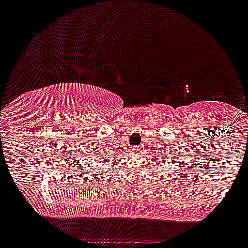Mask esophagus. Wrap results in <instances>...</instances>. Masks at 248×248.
<instances>
[{"mask_svg": "<svg viewBox=\"0 0 248 248\" xmlns=\"http://www.w3.org/2000/svg\"><path fill=\"white\" fill-rule=\"evenodd\" d=\"M140 150H141V146L133 147V148H132V152H133V153H140Z\"/></svg>", "mask_w": 248, "mask_h": 248, "instance_id": "34e87169", "label": "esophagus"}]
</instances>
